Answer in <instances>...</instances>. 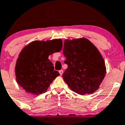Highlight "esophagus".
Here are the masks:
<instances>
[{
  "mask_svg": "<svg viewBox=\"0 0 125 125\" xmlns=\"http://www.w3.org/2000/svg\"><path fill=\"white\" fill-rule=\"evenodd\" d=\"M59 73L62 76V75H63V70H60V71H59Z\"/></svg>",
  "mask_w": 125,
  "mask_h": 125,
  "instance_id": "34e87169",
  "label": "esophagus"
}]
</instances>
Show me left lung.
Returning <instances> with one entry per match:
<instances>
[{
  "label": "left lung",
  "mask_w": 125,
  "mask_h": 125,
  "mask_svg": "<svg viewBox=\"0 0 125 125\" xmlns=\"http://www.w3.org/2000/svg\"><path fill=\"white\" fill-rule=\"evenodd\" d=\"M63 53L68 65L63 78L69 88L82 95L97 91L106 73L104 60L98 49L87 38L66 39Z\"/></svg>",
  "instance_id": "1"
}]
</instances>
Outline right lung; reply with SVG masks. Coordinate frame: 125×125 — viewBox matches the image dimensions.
Returning a JSON list of instances; mask_svg holds the SVG:
<instances>
[{
    "label": "right lung",
    "mask_w": 125,
    "mask_h": 125,
    "mask_svg": "<svg viewBox=\"0 0 125 125\" xmlns=\"http://www.w3.org/2000/svg\"><path fill=\"white\" fill-rule=\"evenodd\" d=\"M61 39L35 40L23 48L16 60L15 72L17 83L34 95L44 93L53 80L60 75L54 71L49 56L60 52Z\"/></svg>",
    "instance_id": "obj_1"
}]
</instances>
